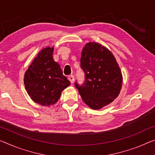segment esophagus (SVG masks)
<instances>
[{
    "instance_id": "esophagus-1",
    "label": "esophagus",
    "mask_w": 155,
    "mask_h": 155,
    "mask_svg": "<svg viewBox=\"0 0 155 155\" xmlns=\"http://www.w3.org/2000/svg\"><path fill=\"white\" fill-rule=\"evenodd\" d=\"M68 80H70L71 84H73V83L74 82V76L72 75H69V76H68Z\"/></svg>"
}]
</instances>
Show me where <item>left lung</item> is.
I'll use <instances>...</instances> for the list:
<instances>
[{"label": "left lung", "mask_w": 155, "mask_h": 155, "mask_svg": "<svg viewBox=\"0 0 155 155\" xmlns=\"http://www.w3.org/2000/svg\"><path fill=\"white\" fill-rule=\"evenodd\" d=\"M80 66L84 72L82 85H75L90 108L100 109L110 104L120 94L123 75L116 58L107 48L95 42L85 45Z\"/></svg>", "instance_id": "8db88e82"}]
</instances>
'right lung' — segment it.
Listing matches in <instances>:
<instances>
[{
    "mask_svg": "<svg viewBox=\"0 0 155 155\" xmlns=\"http://www.w3.org/2000/svg\"><path fill=\"white\" fill-rule=\"evenodd\" d=\"M53 47L43 48L24 75L26 91L33 101L42 106L55 104L61 91L71 84L60 66L54 61Z\"/></svg>",
    "mask_w": 155,
    "mask_h": 155,
    "instance_id": "obj_1",
    "label": "right lung"
}]
</instances>
